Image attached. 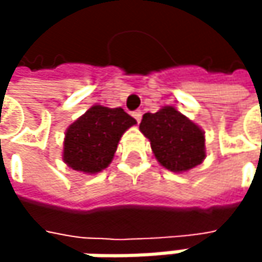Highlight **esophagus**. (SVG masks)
<instances>
[{"label":"esophagus","mask_w":262,"mask_h":262,"mask_svg":"<svg viewBox=\"0 0 262 262\" xmlns=\"http://www.w3.org/2000/svg\"><path fill=\"white\" fill-rule=\"evenodd\" d=\"M132 115H133V118H135L138 123H139V121H141V118H142V112H141V111H135Z\"/></svg>","instance_id":"obj_1"}]
</instances>
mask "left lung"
Here are the masks:
<instances>
[{"label": "left lung", "mask_w": 262, "mask_h": 262, "mask_svg": "<svg viewBox=\"0 0 262 262\" xmlns=\"http://www.w3.org/2000/svg\"><path fill=\"white\" fill-rule=\"evenodd\" d=\"M139 130L148 138L158 162L170 171H188L206 156L203 130L171 106L144 114Z\"/></svg>", "instance_id": "obj_1"}]
</instances>
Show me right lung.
I'll use <instances>...</instances> for the list:
<instances>
[{"label": "right lung", "mask_w": 262, "mask_h": 262, "mask_svg": "<svg viewBox=\"0 0 262 262\" xmlns=\"http://www.w3.org/2000/svg\"><path fill=\"white\" fill-rule=\"evenodd\" d=\"M133 124L136 120L121 107L92 106L65 133L63 161L73 170L89 174L104 170L123 133Z\"/></svg>", "instance_id": "right-lung-1"}]
</instances>
